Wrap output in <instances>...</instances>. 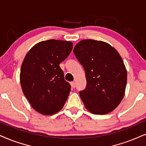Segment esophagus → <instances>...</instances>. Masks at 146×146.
<instances>
[{"mask_svg": "<svg viewBox=\"0 0 146 146\" xmlns=\"http://www.w3.org/2000/svg\"><path fill=\"white\" fill-rule=\"evenodd\" d=\"M71 86H72V88L76 87V82H71Z\"/></svg>", "mask_w": 146, "mask_h": 146, "instance_id": "1", "label": "esophagus"}]
</instances>
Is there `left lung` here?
<instances>
[{
  "label": "left lung",
  "instance_id": "1",
  "mask_svg": "<svg viewBox=\"0 0 146 146\" xmlns=\"http://www.w3.org/2000/svg\"><path fill=\"white\" fill-rule=\"evenodd\" d=\"M74 53L85 72L87 87L79 92L85 108L94 114H106L119 105L125 95L127 70L114 47L103 41H80Z\"/></svg>",
  "mask_w": 146,
  "mask_h": 146
}]
</instances>
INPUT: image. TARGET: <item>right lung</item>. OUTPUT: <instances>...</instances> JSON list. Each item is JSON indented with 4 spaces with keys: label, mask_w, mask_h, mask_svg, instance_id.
Returning a JSON list of instances; mask_svg holds the SVG:
<instances>
[{
    "label": "right lung",
    "mask_w": 146,
    "mask_h": 146,
    "mask_svg": "<svg viewBox=\"0 0 146 146\" xmlns=\"http://www.w3.org/2000/svg\"><path fill=\"white\" fill-rule=\"evenodd\" d=\"M70 41L48 40L37 43L26 54L21 65V89L32 107L43 115L62 109L71 86L64 79L59 64L72 50Z\"/></svg>",
    "instance_id": "add662e5"
}]
</instances>
